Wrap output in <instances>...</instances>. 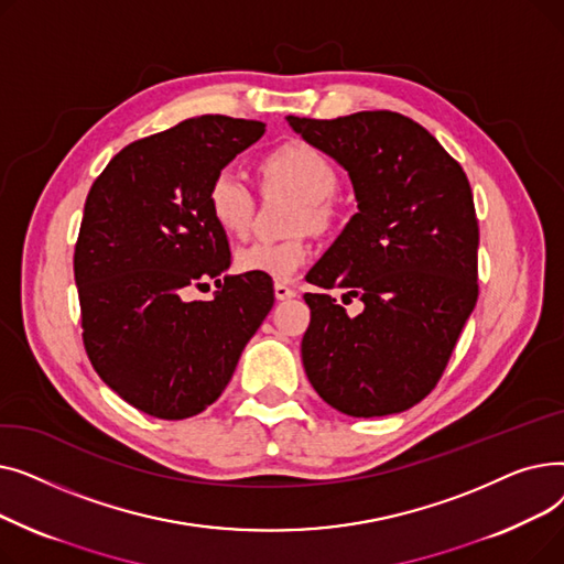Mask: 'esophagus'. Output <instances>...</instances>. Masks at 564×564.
I'll list each match as a JSON object with an SVG mask.
<instances>
[{"label": "esophagus", "instance_id": "obj_1", "mask_svg": "<svg viewBox=\"0 0 564 564\" xmlns=\"http://www.w3.org/2000/svg\"><path fill=\"white\" fill-rule=\"evenodd\" d=\"M294 292L290 285H285V283H274V297L279 300V302H285V300H292L294 297Z\"/></svg>", "mask_w": 564, "mask_h": 564}]
</instances>
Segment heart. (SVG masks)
I'll return each mask as SVG.
<instances>
[{
    "instance_id": "heart-1",
    "label": "heart",
    "mask_w": 564,
    "mask_h": 564,
    "mask_svg": "<svg viewBox=\"0 0 564 564\" xmlns=\"http://www.w3.org/2000/svg\"><path fill=\"white\" fill-rule=\"evenodd\" d=\"M264 187L285 189L300 198V228H324L334 217V194L338 189V171L332 160L306 141H288L260 162ZM207 210L215 224L232 237H242L253 219V194L232 169L213 175L205 192ZM311 258V245L304 237L272 242L256 240L237 249L235 267L245 274L288 281Z\"/></svg>"
}]
</instances>
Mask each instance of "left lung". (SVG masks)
<instances>
[{
    "label": "left lung",
    "mask_w": 564,
    "mask_h": 564,
    "mask_svg": "<svg viewBox=\"0 0 564 564\" xmlns=\"http://www.w3.org/2000/svg\"><path fill=\"white\" fill-rule=\"evenodd\" d=\"M290 128L347 173L359 213L306 281L311 324L302 361L317 395L354 419L400 413L441 379L478 302V219L464 169L416 121L357 111Z\"/></svg>",
    "instance_id": "left-lung-1"
}]
</instances>
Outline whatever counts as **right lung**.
<instances>
[{"label": "right lung", "mask_w": 564, "mask_h": 564, "mask_svg": "<svg viewBox=\"0 0 564 564\" xmlns=\"http://www.w3.org/2000/svg\"><path fill=\"white\" fill-rule=\"evenodd\" d=\"M264 134L230 116L187 118L132 141L98 175L75 245L82 338L107 387L183 421L213 404L274 306L270 276H228L226 232L207 210L213 175ZM218 285L210 303L186 294Z\"/></svg>", "instance_id": "obj_1"}]
</instances>
